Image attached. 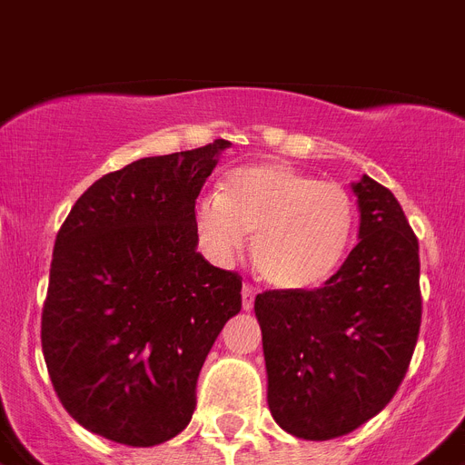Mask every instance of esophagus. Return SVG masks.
Masks as SVG:
<instances>
[{"instance_id":"1","label":"esophagus","mask_w":465,"mask_h":465,"mask_svg":"<svg viewBox=\"0 0 465 465\" xmlns=\"http://www.w3.org/2000/svg\"><path fill=\"white\" fill-rule=\"evenodd\" d=\"M241 298H243V310L251 312L255 305V288L251 283H243V291H241Z\"/></svg>"}]
</instances>
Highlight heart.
Listing matches in <instances>:
<instances>
[{
    "mask_svg": "<svg viewBox=\"0 0 465 465\" xmlns=\"http://www.w3.org/2000/svg\"><path fill=\"white\" fill-rule=\"evenodd\" d=\"M198 241L214 260H229L252 236V264L269 286L302 292L329 283L350 255L357 203L345 186L283 163L236 167L220 196L193 210Z\"/></svg>",
    "mask_w": 465,
    "mask_h": 465,
    "instance_id": "heart-1",
    "label": "heart"
}]
</instances>
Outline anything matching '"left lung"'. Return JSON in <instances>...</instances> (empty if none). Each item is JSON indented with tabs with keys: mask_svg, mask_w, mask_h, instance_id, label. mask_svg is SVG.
Returning <instances> with one entry per match:
<instances>
[{
	"mask_svg": "<svg viewBox=\"0 0 465 465\" xmlns=\"http://www.w3.org/2000/svg\"><path fill=\"white\" fill-rule=\"evenodd\" d=\"M359 243L322 288L255 298L267 404L302 440L357 430L395 397L420 329L419 239L392 191L361 177Z\"/></svg>",
	"mask_w": 465,
	"mask_h": 465,
	"instance_id": "1",
	"label": "left lung"
}]
</instances>
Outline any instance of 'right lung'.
Segmentation results:
<instances>
[{"label": "right lung", "instance_id": "obj_1", "mask_svg": "<svg viewBox=\"0 0 465 465\" xmlns=\"http://www.w3.org/2000/svg\"><path fill=\"white\" fill-rule=\"evenodd\" d=\"M229 146L214 139L104 174L58 229L42 352L65 411L101 438L153 447L184 430L203 361L241 312V276L196 251L193 226Z\"/></svg>", "mask_w": 465, "mask_h": 465}]
</instances>
